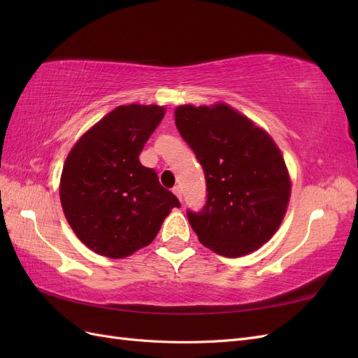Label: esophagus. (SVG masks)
Listing matches in <instances>:
<instances>
[{"instance_id":"obj_1","label":"esophagus","mask_w":358,"mask_h":358,"mask_svg":"<svg viewBox=\"0 0 358 358\" xmlns=\"http://www.w3.org/2000/svg\"><path fill=\"white\" fill-rule=\"evenodd\" d=\"M173 192H175V196H176L179 200H182V189H180V187H175V188H173Z\"/></svg>"}]
</instances>
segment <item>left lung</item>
<instances>
[{
  "label": "left lung",
  "mask_w": 358,
  "mask_h": 358,
  "mask_svg": "<svg viewBox=\"0 0 358 358\" xmlns=\"http://www.w3.org/2000/svg\"><path fill=\"white\" fill-rule=\"evenodd\" d=\"M175 122L206 178V204L187 212L199 241L230 258L255 251L279 229L291 194L273 138L224 103L179 106Z\"/></svg>",
  "instance_id": "left-lung-1"
}]
</instances>
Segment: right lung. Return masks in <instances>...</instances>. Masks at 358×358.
I'll return each instance as SVG.
<instances>
[{"mask_svg":"<svg viewBox=\"0 0 358 358\" xmlns=\"http://www.w3.org/2000/svg\"><path fill=\"white\" fill-rule=\"evenodd\" d=\"M157 104L119 106L73 146L62 169L59 197L76 236L94 252L124 258L155 239L180 203L162 188L140 152L162 121Z\"/></svg>","mask_w":358,"mask_h":358,"instance_id":"right-lung-1","label":"right lung"}]
</instances>
